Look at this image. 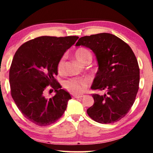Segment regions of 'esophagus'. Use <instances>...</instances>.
<instances>
[{
	"label": "esophagus",
	"instance_id": "1",
	"mask_svg": "<svg viewBox=\"0 0 153 153\" xmlns=\"http://www.w3.org/2000/svg\"><path fill=\"white\" fill-rule=\"evenodd\" d=\"M83 95H74L73 96V97L74 98H76V99H81V98L83 97Z\"/></svg>",
	"mask_w": 153,
	"mask_h": 153
}]
</instances>
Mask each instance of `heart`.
<instances>
[{"label": "heart", "instance_id": "obj_1", "mask_svg": "<svg viewBox=\"0 0 153 153\" xmlns=\"http://www.w3.org/2000/svg\"><path fill=\"white\" fill-rule=\"evenodd\" d=\"M75 57L82 64L90 62L92 59V54L88 50L85 48H79L75 51ZM57 71L62 74L65 69V57L59 59L57 63ZM91 84V80L88 78H71L63 81L62 85L64 88L73 94H80L85 91V89Z\"/></svg>", "mask_w": 153, "mask_h": 153}]
</instances>
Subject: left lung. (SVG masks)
Wrapping results in <instances>:
<instances>
[{
  "label": "left lung",
  "mask_w": 153,
  "mask_h": 153,
  "mask_svg": "<svg viewBox=\"0 0 153 153\" xmlns=\"http://www.w3.org/2000/svg\"><path fill=\"white\" fill-rule=\"evenodd\" d=\"M76 46L90 48L96 56L99 71L92 90L94 103L87 114L95 122L111 124L125 117L134 103L140 83V68L131 47L120 38L108 33L80 37Z\"/></svg>",
  "instance_id": "left-lung-1"
}]
</instances>
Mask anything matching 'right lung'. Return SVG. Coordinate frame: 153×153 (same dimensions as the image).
<instances>
[{"label": "right lung", "mask_w": 153, "mask_h": 153, "mask_svg": "<svg viewBox=\"0 0 153 153\" xmlns=\"http://www.w3.org/2000/svg\"><path fill=\"white\" fill-rule=\"evenodd\" d=\"M78 39L39 36L24 43L16 52L9 71L10 95L24 117L36 125L45 127L57 122L71 99L55 76L59 59ZM50 87L56 95L47 100L44 93Z\"/></svg>", "instance_id": "add662e5"}]
</instances>
